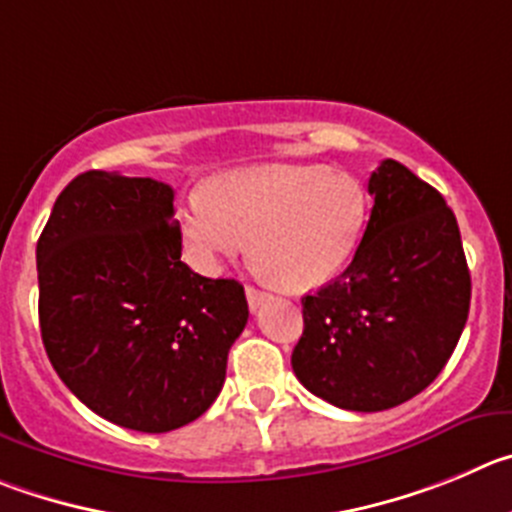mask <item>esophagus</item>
<instances>
[{"mask_svg": "<svg viewBox=\"0 0 512 512\" xmlns=\"http://www.w3.org/2000/svg\"><path fill=\"white\" fill-rule=\"evenodd\" d=\"M245 293H247V303H250L252 313H257V310H260L262 305H265L267 300H270V295L262 293V290H257V288H247Z\"/></svg>", "mask_w": 512, "mask_h": 512, "instance_id": "obj_1", "label": "esophagus"}]
</instances>
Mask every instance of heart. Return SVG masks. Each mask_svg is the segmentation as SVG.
Segmentation results:
<instances>
[{"label": "heart", "instance_id": "heart-1", "mask_svg": "<svg viewBox=\"0 0 512 512\" xmlns=\"http://www.w3.org/2000/svg\"><path fill=\"white\" fill-rule=\"evenodd\" d=\"M369 194L346 171L272 164L217 176L191 191L179 229L194 265L217 272L252 252L285 290L308 293L346 270L369 224Z\"/></svg>", "mask_w": 512, "mask_h": 512}]
</instances>
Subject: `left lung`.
<instances>
[{
  "label": "left lung",
  "mask_w": 512,
  "mask_h": 512,
  "mask_svg": "<svg viewBox=\"0 0 512 512\" xmlns=\"http://www.w3.org/2000/svg\"><path fill=\"white\" fill-rule=\"evenodd\" d=\"M364 240L341 278L303 298L293 371L310 394L351 412H384L427 389L470 313L460 227L434 186L381 161Z\"/></svg>",
  "instance_id": "1"
}]
</instances>
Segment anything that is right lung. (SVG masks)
<instances>
[{
	"label": "right lung",
	"mask_w": 512,
	"mask_h": 512,
	"mask_svg": "<svg viewBox=\"0 0 512 512\" xmlns=\"http://www.w3.org/2000/svg\"><path fill=\"white\" fill-rule=\"evenodd\" d=\"M37 280L47 358L98 417L161 434L212 407L250 310L237 280L181 262L169 184L75 176L37 240Z\"/></svg>",
	"instance_id": "obj_1"
}]
</instances>
